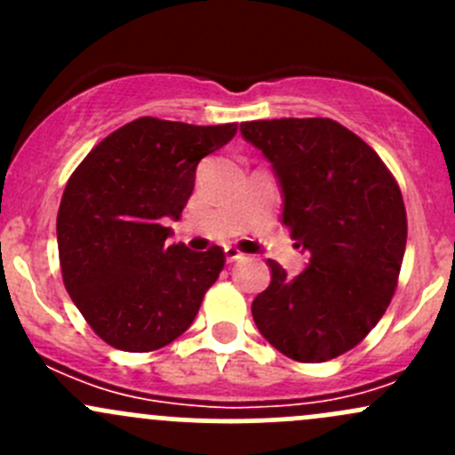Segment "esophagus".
<instances>
[{
    "instance_id": "esophagus-1",
    "label": "esophagus",
    "mask_w": 455,
    "mask_h": 455,
    "mask_svg": "<svg viewBox=\"0 0 455 455\" xmlns=\"http://www.w3.org/2000/svg\"><path fill=\"white\" fill-rule=\"evenodd\" d=\"M224 253H227V261H237L244 257V253H240L235 246H224Z\"/></svg>"
}]
</instances>
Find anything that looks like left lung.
Returning <instances> with one entry per match:
<instances>
[{"label":"left lung","mask_w":455,"mask_h":455,"mask_svg":"<svg viewBox=\"0 0 455 455\" xmlns=\"http://www.w3.org/2000/svg\"><path fill=\"white\" fill-rule=\"evenodd\" d=\"M240 132L273 164L283 224L310 255L295 277L268 259L273 279L251 308L257 330L299 363L346 355L396 291L407 242L398 182L368 142L332 118L251 121Z\"/></svg>","instance_id":"1"}]
</instances>
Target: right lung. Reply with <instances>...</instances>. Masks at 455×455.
I'll return each mask as SVG.
<instances>
[{
    "label": "right lung",
    "instance_id": "right-lung-1",
    "mask_svg": "<svg viewBox=\"0 0 455 455\" xmlns=\"http://www.w3.org/2000/svg\"><path fill=\"white\" fill-rule=\"evenodd\" d=\"M235 123L142 116L103 139L75 169L57 215L63 283L90 328L116 350L151 352L180 337L224 268V251L167 244L204 156Z\"/></svg>",
    "mask_w": 455,
    "mask_h": 455
}]
</instances>
